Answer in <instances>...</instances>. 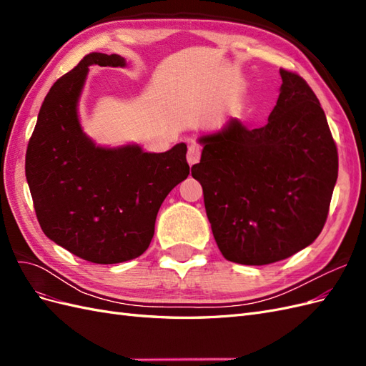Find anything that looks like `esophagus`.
<instances>
[{
	"instance_id": "obj_1",
	"label": "esophagus",
	"mask_w": 366,
	"mask_h": 366,
	"mask_svg": "<svg viewBox=\"0 0 366 366\" xmlns=\"http://www.w3.org/2000/svg\"><path fill=\"white\" fill-rule=\"evenodd\" d=\"M200 157H202V149H200V147L195 145V143H194V145H191L189 148H187V156H186V159H187V163H189L191 166L200 162Z\"/></svg>"
}]
</instances>
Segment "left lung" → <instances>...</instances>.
I'll use <instances>...</instances> for the list:
<instances>
[{"mask_svg": "<svg viewBox=\"0 0 366 366\" xmlns=\"http://www.w3.org/2000/svg\"><path fill=\"white\" fill-rule=\"evenodd\" d=\"M282 85L267 125L237 119L198 142L200 182L223 257L264 265L305 249L322 230L337 180V148L324 109L301 76L280 70Z\"/></svg>", "mask_w": 366, "mask_h": 366, "instance_id": "8db88e82", "label": "left lung"}]
</instances>
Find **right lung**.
Returning <instances> with one entry per match:
<instances>
[{"label":"right lung","instance_id":"obj_1","mask_svg":"<svg viewBox=\"0 0 366 366\" xmlns=\"http://www.w3.org/2000/svg\"><path fill=\"white\" fill-rule=\"evenodd\" d=\"M92 65L125 67L127 61L90 53L53 84L29 140L26 177L44 234L85 261L117 264L149 247L163 200L189 175L187 147L145 152L96 145L77 116Z\"/></svg>","mask_w":366,"mask_h":366}]
</instances>
